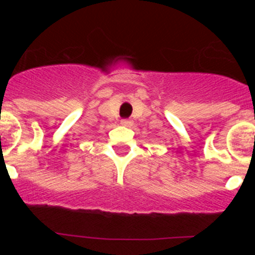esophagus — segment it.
<instances>
[{
  "instance_id": "34e87169",
  "label": "esophagus",
  "mask_w": 255,
  "mask_h": 255,
  "mask_svg": "<svg viewBox=\"0 0 255 255\" xmlns=\"http://www.w3.org/2000/svg\"><path fill=\"white\" fill-rule=\"evenodd\" d=\"M121 125H122V126H127V127H128V126L132 125V122H130L129 120H122V121H121Z\"/></svg>"
}]
</instances>
